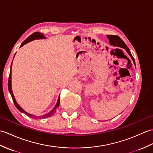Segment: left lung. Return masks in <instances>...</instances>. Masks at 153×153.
Returning <instances> with one entry per match:
<instances>
[{"label": "left lung", "mask_w": 153, "mask_h": 153, "mask_svg": "<svg viewBox=\"0 0 153 153\" xmlns=\"http://www.w3.org/2000/svg\"><path fill=\"white\" fill-rule=\"evenodd\" d=\"M107 37L109 39V44L110 45H113V46H116V47H119L123 49H126V52L128 53V55L130 56L131 59L133 60V62L134 64V65L136 66V63H135V60L134 57L132 56V54L130 51V49L128 48L127 47V45L125 44V42H123V40L120 38L119 36H117V35H107Z\"/></svg>", "instance_id": "obj_1"}]
</instances>
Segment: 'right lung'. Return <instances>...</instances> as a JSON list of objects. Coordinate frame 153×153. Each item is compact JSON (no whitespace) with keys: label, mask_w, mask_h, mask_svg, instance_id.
<instances>
[{"label":"right lung","mask_w":153,"mask_h":153,"mask_svg":"<svg viewBox=\"0 0 153 153\" xmlns=\"http://www.w3.org/2000/svg\"><path fill=\"white\" fill-rule=\"evenodd\" d=\"M46 37L44 36L43 34H42L40 33H38V32H36V33H34L33 34H32L30 36H28L22 44H21L20 48L22 47L25 44H27L28 42H30L33 40H38V39H45ZM16 55V54H15ZM15 56V55H14ZM12 65H11V67H10V76H9V79H8V91L10 92V94L12 96V98L13 99V101L14 102V104H15L16 107L17 108V109L19 110V111H21V113H23L27 115L28 117H30V118L32 119H45V118H48V117H49L52 116L54 113L56 112V109L59 108V104H60V95L58 98V100H57V102H56V104L55 105V106L54 108L52 109V110H51L50 111L49 113H46V114L44 115H42L40 117H38L36 115H31L30 113H27V111H25V110L21 107L20 105H19V104H17V102H16V100L15 97H14L13 94V92H12Z\"/></svg>","instance_id":"1"}]
</instances>
